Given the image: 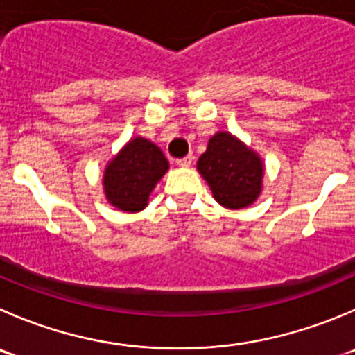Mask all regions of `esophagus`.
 <instances>
[{"label":"esophagus","mask_w":355,"mask_h":355,"mask_svg":"<svg viewBox=\"0 0 355 355\" xmlns=\"http://www.w3.org/2000/svg\"><path fill=\"white\" fill-rule=\"evenodd\" d=\"M192 159H194L192 156H185V157H182V159H177V164H180V166H184V168H189L192 164Z\"/></svg>","instance_id":"obj_1"}]
</instances>
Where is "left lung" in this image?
<instances>
[{
    "mask_svg": "<svg viewBox=\"0 0 355 355\" xmlns=\"http://www.w3.org/2000/svg\"><path fill=\"white\" fill-rule=\"evenodd\" d=\"M198 171L208 182L216 202L229 209L253 205L261 192L263 163L254 150L227 132L209 139Z\"/></svg>",
    "mask_w": 355,
    "mask_h": 355,
    "instance_id": "8db88e82",
    "label": "left lung"
}]
</instances>
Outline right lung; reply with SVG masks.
<instances>
[{"label":"right lung","mask_w":355,"mask_h":355,"mask_svg":"<svg viewBox=\"0 0 355 355\" xmlns=\"http://www.w3.org/2000/svg\"><path fill=\"white\" fill-rule=\"evenodd\" d=\"M168 168V159L156 144L135 137L105 166L102 178L105 198L121 211H140Z\"/></svg>","instance_id":"add662e5"}]
</instances>
